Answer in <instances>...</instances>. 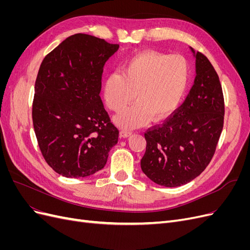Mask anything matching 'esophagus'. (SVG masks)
I'll return each mask as SVG.
<instances>
[{
	"mask_svg": "<svg viewBox=\"0 0 250 250\" xmlns=\"http://www.w3.org/2000/svg\"><path fill=\"white\" fill-rule=\"evenodd\" d=\"M131 134H132V132H131V131H128V130H124V129H122V130L120 131V137H121V138H123V139L128 138V137H130Z\"/></svg>",
	"mask_w": 250,
	"mask_h": 250,
	"instance_id": "esophagus-1",
	"label": "esophagus"
}]
</instances>
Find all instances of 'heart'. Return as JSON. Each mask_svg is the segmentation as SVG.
Instances as JSON below:
<instances>
[{
  "instance_id": "1",
  "label": "heart",
  "mask_w": 250,
  "mask_h": 250,
  "mask_svg": "<svg viewBox=\"0 0 250 250\" xmlns=\"http://www.w3.org/2000/svg\"><path fill=\"white\" fill-rule=\"evenodd\" d=\"M190 66L185 57L144 51L124 64L123 74L112 73L103 85L107 107L120 111L133 98L137 103L115 118L125 128L156 122L168 118L178 107L188 88Z\"/></svg>"
}]
</instances>
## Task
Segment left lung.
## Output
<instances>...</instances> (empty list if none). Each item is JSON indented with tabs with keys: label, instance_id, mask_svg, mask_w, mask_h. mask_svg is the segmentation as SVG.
<instances>
[{
	"label": "left lung",
	"instance_id": "1",
	"mask_svg": "<svg viewBox=\"0 0 250 250\" xmlns=\"http://www.w3.org/2000/svg\"><path fill=\"white\" fill-rule=\"evenodd\" d=\"M191 50L196 77L190 93L173 116L145 132L142 171L168 188L200 175L214 156L223 128L224 98L218 74L202 53Z\"/></svg>",
	"mask_w": 250,
	"mask_h": 250
}]
</instances>
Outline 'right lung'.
<instances>
[{
  "instance_id": "1",
  "label": "right lung",
  "mask_w": 250,
  "mask_h": 250,
  "mask_svg": "<svg viewBox=\"0 0 250 250\" xmlns=\"http://www.w3.org/2000/svg\"><path fill=\"white\" fill-rule=\"evenodd\" d=\"M119 44L93 35L67 37L43 58L37 74L32 120L44 161L77 178L103 169L118 143L101 98L103 66Z\"/></svg>"
}]
</instances>
